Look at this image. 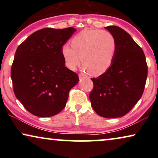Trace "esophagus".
<instances>
[{
  "instance_id": "obj_1",
  "label": "esophagus",
  "mask_w": 158,
  "mask_h": 158,
  "mask_svg": "<svg viewBox=\"0 0 158 158\" xmlns=\"http://www.w3.org/2000/svg\"><path fill=\"white\" fill-rule=\"evenodd\" d=\"M85 76L83 74H79V78L80 79H82V78H85Z\"/></svg>"
}]
</instances>
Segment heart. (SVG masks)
<instances>
[{
    "instance_id": "heart-1",
    "label": "heart",
    "mask_w": 158,
    "mask_h": 158,
    "mask_svg": "<svg viewBox=\"0 0 158 158\" xmlns=\"http://www.w3.org/2000/svg\"><path fill=\"white\" fill-rule=\"evenodd\" d=\"M71 46L62 47L66 66L74 70L81 62L83 70L98 76L111 67L116 51V40L113 34L100 29H87L77 34L71 40Z\"/></svg>"
}]
</instances>
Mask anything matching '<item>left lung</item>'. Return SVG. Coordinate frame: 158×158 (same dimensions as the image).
<instances>
[{"label":"left lung","mask_w":158,"mask_h":158,"mask_svg":"<svg viewBox=\"0 0 158 158\" xmlns=\"http://www.w3.org/2000/svg\"><path fill=\"white\" fill-rule=\"evenodd\" d=\"M116 40L111 65L96 78L89 95L93 109L105 118L123 116L141 98L148 77V64L141 47L122 28L105 27Z\"/></svg>","instance_id":"obj_1"}]
</instances>
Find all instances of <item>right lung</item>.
<instances>
[{"mask_svg": "<svg viewBox=\"0 0 158 158\" xmlns=\"http://www.w3.org/2000/svg\"><path fill=\"white\" fill-rule=\"evenodd\" d=\"M75 31L73 27L38 30L16 49L10 71L14 92L34 115L59 114L70 89L78 83V75L66 68L62 55V46Z\"/></svg>", "mask_w": 158, "mask_h": 158, "instance_id": "1", "label": "right lung"}]
</instances>
